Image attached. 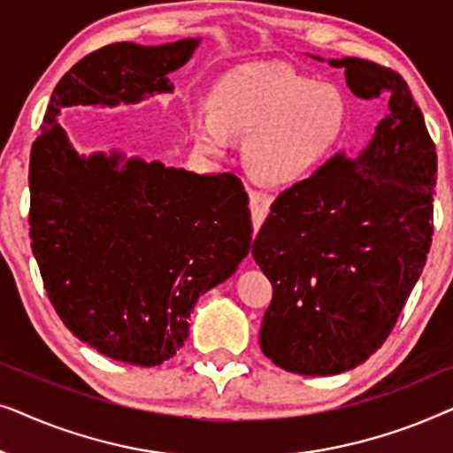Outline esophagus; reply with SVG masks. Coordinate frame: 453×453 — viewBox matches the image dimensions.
Instances as JSON below:
<instances>
[{
    "label": "esophagus",
    "mask_w": 453,
    "mask_h": 453,
    "mask_svg": "<svg viewBox=\"0 0 453 453\" xmlns=\"http://www.w3.org/2000/svg\"><path fill=\"white\" fill-rule=\"evenodd\" d=\"M270 203H272V196L268 191H250V208H251V220H253V228L262 226V222L265 219V214L270 212Z\"/></svg>",
    "instance_id": "esophagus-1"
}]
</instances>
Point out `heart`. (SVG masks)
I'll list each match as a JSON object with an SVG mask.
<instances>
[{
    "instance_id": "1",
    "label": "heart",
    "mask_w": 453,
    "mask_h": 453,
    "mask_svg": "<svg viewBox=\"0 0 453 453\" xmlns=\"http://www.w3.org/2000/svg\"><path fill=\"white\" fill-rule=\"evenodd\" d=\"M336 86L282 64H245L214 86L212 104H188L189 132L206 154H225L234 135H250L247 163L272 183H295L330 157L346 127Z\"/></svg>"
}]
</instances>
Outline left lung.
Returning a JSON list of instances; mask_svg holds the SVG:
<instances>
[{"label":"left lung","mask_w":453,"mask_h":453,"mask_svg":"<svg viewBox=\"0 0 453 453\" xmlns=\"http://www.w3.org/2000/svg\"><path fill=\"white\" fill-rule=\"evenodd\" d=\"M327 64L388 113L350 158L338 154L284 189L251 247L274 287L259 346L309 377L355 369L386 342L426 262L437 179L435 146L402 76L358 58Z\"/></svg>","instance_id":"8db88e82"}]
</instances>
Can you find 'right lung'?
Here are the masks:
<instances>
[{
  "label": "right lung",
  "instance_id": "obj_1",
  "mask_svg": "<svg viewBox=\"0 0 453 453\" xmlns=\"http://www.w3.org/2000/svg\"><path fill=\"white\" fill-rule=\"evenodd\" d=\"M200 42L86 55L55 86L30 152V239L55 311L80 342L138 367L181 349L197 299L250 253L247 194L233 173L197 175L117 148L80 154L59 115L173 92L169 73Z\"/></svg>",
  "mask_w": 453,
  "mask_h": 453
}]
</instances>
